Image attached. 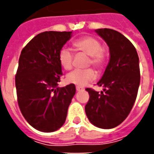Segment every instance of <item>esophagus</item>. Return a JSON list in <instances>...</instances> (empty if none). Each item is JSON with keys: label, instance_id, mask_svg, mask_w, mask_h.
<instances>
[{"label": "esophagus", "instance_id": "1", "mask_svg": "<svg viewBox=\"0 0 154 154\" xmlns=\"http://www.w3.org/2000/svg\"><path fill=\"white\" fill-rule=\"evenodd\" d=\"M76 90H77V91H83L84 88L83 87H78V86H77V87H76Z\"/></svg>", "mask_w": 154, "mask_h": 154}]
</instances>
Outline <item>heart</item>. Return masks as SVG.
<instances>
[{"label":"heart","instance_id":"obj_1","mask_svg":"<svg viewBox=\"0 0 154 154\" xmlns=\"http://www.w3.org/2000/svg\"><path fill=\"white\" fill-rule=\"evenodd\" d=\"M73 47L77 52H82L89 55L87 66L92 65L98 70H101L106 65L107 54L102 48V44L99 39L91 36H84L73 42ZM58 61L65 70H70L72 67L73 53L70 48L63 47L58 53ZM96 72L92 68L76 69L67 75V82L75 84L78 87H84L91 82L95 80Z\"/></svg>","mask_w":154,"mask_h":154}]
</instances>
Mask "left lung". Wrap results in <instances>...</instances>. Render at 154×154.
<instances>
[{
    "instance_id": "obj_1",
    "label": "left lung",
    "mask_w": 154,
    "mask_h": 154,
    "mask_svg": "<svg viewBox=\"0 0 154 154\" xmlns=\"http://www.w3.org/2000/svg\"><path fill=\"white\" fill-rule=\"evenodd\" d=\"M110 48L109 64L97 85L99 93L87 88L89 100L85 111L90 122L101 129H112L129 116L140 82L139 59L133 44L119 32L110 29L96 30Z\"/></svg>"
}]
</instances>
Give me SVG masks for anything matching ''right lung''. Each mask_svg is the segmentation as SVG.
I'll use <instances>...</instances> for the list:
<instances>
[{
	"label": "right lung",
	"instance_id": "1",
	"mask_svg": "<svg viewBox=\"0 0 154 154\" xmlns=\"http://www.w3.org/2000/svg\"><path fill=\"white\" fill-rule=\"evenodd\" d=\"M72 32L45 31L22 49L15 74L20 110L27 122L42 132H54L66 120L76 93L74 84L57 87L63 75L58 53Z\"/></svg>",
	"mask_w": 154,
	"mask_h": 154
}]
</instances>
